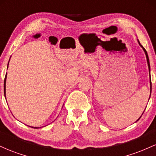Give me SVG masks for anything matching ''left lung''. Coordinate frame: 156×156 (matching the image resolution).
Segmentation results:
<instances>
[{
    "label": "left lung",
    "instance_id": "1",
    "mask_svg": "<svg viewBox=\"0 0 156 156\" xmlns=\"http://www.w3.org/2000/svg\"><path fill=\"white\" fill-rule=\"evenodd\" d=\"M138 42H139V45L141 46V48H142V49L144 50V53H145V55H146V58H147V64H148V67H149V72H150V94H151V91H152V83H151V78H150V61H149V57H148V55H147V51H146V50L144 49V48L143 47L142 45H141V44H140V42H139V41L138 40ZM150 99V98H149ZM147 107V106H146ZM144 110H145V109H144ZM144 112L142 113V114H144ZM142 114H141V116H142ZM141 117L139 118V119H140L141 118ZM139 119H138V120H139ZM137 120V121H138Z\"/></svg>",
    "mask_w": 156,
    "mask_h": 156
}]
</instances>
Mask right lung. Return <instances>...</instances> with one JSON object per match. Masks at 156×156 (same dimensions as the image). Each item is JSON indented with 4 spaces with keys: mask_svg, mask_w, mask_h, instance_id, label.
<instances>
[{
    "mask_svg": "<svg viewBox=\"0 0 156 156\" xmlns=\"http://www.w3.org/2000/svg\"><path fill=\"white\" fill-rule=\"evenodd\" d=\"M8 65H9V64H8ZM6 77H5V79H4V96H6ZM31 128H34V127H31ZM34 128H37V127H34Z\"/></svg>",
    "mask_w": 156,
    "mask_h": 156,
    "instance_id": "1",
    "label": "right lung"
}]
</instances>
